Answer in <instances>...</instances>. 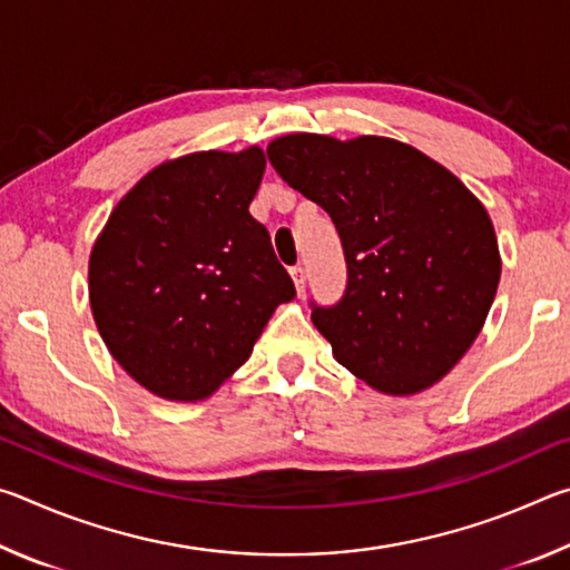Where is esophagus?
Returning <instances> with one entry per match:
<instances>
[{
	"label": "esophagus",
	"instance_id": "esophagus-1",
	"mask_svg": "<svg viewBox=\"0 0 570 570\" xmlns=\"http://www.w3.org/2000/svg\"><path fill=\"white\" fill-rule=\"evenodd\" d=\"M288 272H292L296 292H298V296H302L306 292V274H304V268L302 266H292V268H288Z\"/></svg>",
	"mask_w": 570,
	"mask_h": 570
}]
</instances>
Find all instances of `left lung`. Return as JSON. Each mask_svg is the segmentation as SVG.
Returning a JSON list of instances; mask_svg holds the SVG:
<instances>
[{"instance_id": "8db88e82", "label": "left lung", "mask_w": 570, "mask_h": 570, "mask_svg": "<svg viewBox=\"0 0 570 570\" xmlns=\"http://www.w3.org/2000/svg\"><path fill=\"white\" fill-rule=\"evenodd\" d=\"M266 153L340 230L346 292L312 312L334 360L392 397L438 384L475 342L498 292L503 262L485 206L455 173L384 135L294 132Z\"/></svg>"}]
</instances>
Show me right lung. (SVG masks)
Listing matches in <instances>:
<instances>
[{
    "label": "right lung",
    "mask_w": 570,
    "mask_h": 570,
    "mask_svg": "<svg viewBox=\"0 0 570 570\" xmlns=\"http://www.w3.org/2000/svg\"><path fill=\"white\" fill-rule=\"evenodd\" d=\"M264 170L258 146L160 163L95 238L92 320L112 360L160 400H208L296 296L248 214Z\"/></svg>",
    "instance_id": "1"
}]
</instances>
